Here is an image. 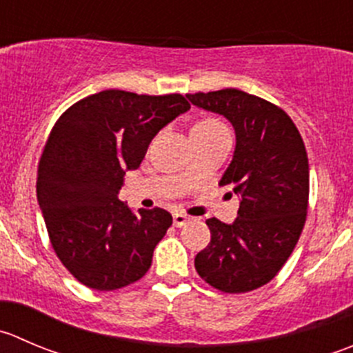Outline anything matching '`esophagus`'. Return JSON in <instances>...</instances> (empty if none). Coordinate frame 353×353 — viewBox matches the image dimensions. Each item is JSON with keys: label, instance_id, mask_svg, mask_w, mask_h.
Segmentation results:
<instances>
[{"label": "esophagus", "instance_id": "1", "mask_svg": "<svg viewBox=\"0 0 353 353\" xmlns=\"http://www.w3.org/2000/svg\"><path fill=\"white\" fill-rule=\"evenodd\" d=\"M190 215L183 214V212H176V214H174V225H176V228H181V225H184L186 222H190Z\"/></svg>", "mask_w": 353, "mask_h": 353}]
</instances>
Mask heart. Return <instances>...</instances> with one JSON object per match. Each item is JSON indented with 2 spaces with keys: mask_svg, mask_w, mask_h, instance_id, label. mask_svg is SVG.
Wrapping results in <instances>:
<instances>
[{
  "mask_svg": "<svg viewBox=\"0 0 353 353\" xmlns=\"http://www.w3.org/2000/svg\"><path fill=\"white\" fill-rule=\"evenodd\" d=\"M222 128V122L215 121V119H203V121L196 122L193 129H203V131H210V129Z\"/></svg>",
  "mask_w": 353,
  "mask_h": 353,
  "instance_id": "1",
  "label": "heart"
}]
</instances>
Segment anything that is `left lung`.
<instances>
[{
    "instance_id": "1",
    "label": "left lung",
    "mask_w": 353,
    "mask_h": 353,
    "mask_svg": "<svg viewBox=\"0 0 353 353\" xmlns=\"http://www.w3.org/2000/svg\"><path fill=\"white\" fill-rule=\"evenodd\" d=\"M186 98L234 128V153L219 184H229L239 196L231 224L207 221L212 238L194 256V268L221 292H252L278 274L302 234L309 203L305 145L286 112L245 91L229 88Z\"/></svg>"
}]
</instances>
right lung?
<instances>
[{
	"label": "right lung",
	"instance_id": "obj_1",
	"mask_svg": "<svg viewBox=\"0 0 353 353\" xmlns=\"http://www.w3.org/2000/svg\"><path fill=\"white\" fill-rule=\"evenodd\" d=\"M190 108L183 94L107 90L72 105L51 129L37 169V201L54 253L88 288H124L152 265L172 215L163 208L132 212L119 191L160 129Z\"/></svg>",
	"mask_w": 353,
	"mask_h": 353
}]
</instances>
